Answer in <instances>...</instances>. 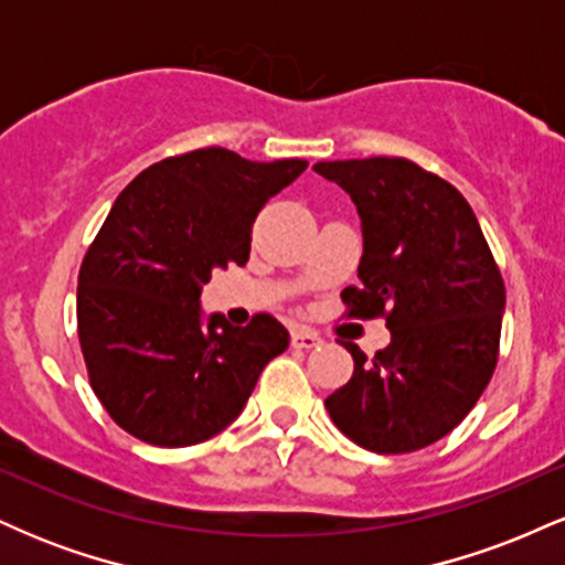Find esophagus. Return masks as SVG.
<instances>
[{"label": "esophagus", "instance_id": "esophagus-1", "mask_svg": "<svg viewBox=\"0 0 565 565\" xmlns=\"http://www.w3.org/2000/svg\"><path fill=\"white\" fill-rule=\"evenodd\" d=\"M291 345L302 348V350H313L321 345V337H319V332H313V329H308V327H295L291 329Z\"/></svg>", "mask_w": 565, "mask_h": 565}]
</instances>
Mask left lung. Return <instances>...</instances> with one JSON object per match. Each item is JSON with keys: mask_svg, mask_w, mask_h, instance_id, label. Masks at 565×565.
Wrapping results in <instances>:
<instances>
[{"mask_svg": "<svg viewBox=\"0 0 565 565\" xmlns=\"http://www.w3.org/2000/svg\"><path fill=\"white\" fill-rule=\"evenodd\" d=\"M353 199L364 233L361 287L342 300L353 319L385 316L391 345L327 398L332 423L377 454L436 444L468 417L494 374L504 281L470 204L408 159L319 161Z\"/></svg>", "mask_w": 565, "mask_h": 565, "instance_id": "1", "label": "left lung"}]
</instances>
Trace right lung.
Instances as JSON below:
<instances>
[{"instance_id": "add662e5", "label": "right lung", "mask_w": 565, "mask_h": 565, "mask_svg": "<svg viewBox=\"0 0 565 565\" xmlns=\"http://www.w3.org/2000/svg\"><path fill=\"white\" fill-rule=\"evenodd\" d=\"M305 167L199 148L151 164L114 201L84 255L76 321L89 385L129 436L153 446L217 436L287 350L274 316L204 323L199 297L212 270L249 260L257 212Z\"/></svg>"}]
</instances>
